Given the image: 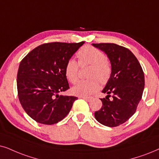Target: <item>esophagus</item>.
Masks as SVG:
<instances>
[{"instance_id":"1","label":"esophagus","mask_w":159,"mask_h":159,"mask_svg":"<svg viewBox=\"0 0 159 159\" xmlns=\"http://www.w3.org/2000/svg\"><path fill=\"white\" fill-rule=\"evenodd\" d=\"M80 98H83L84 100H86V101H88V102L92 101V100L93 99V98H92V97H80Z\"/></svg>"}]
</instances>
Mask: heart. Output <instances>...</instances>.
Returning <instances> with one entry per match:
<instances>
[{
  "label": "heart",
  "mask_w": 159,
  "mask_h": 159,
  "mask_svg": "<svg viewBox=\"0 0 159 159\" xmlns=\"http://www.w3.org/2000/svg\"><path fill=\"white\" fill-rule=\"evenodd\" d=\"M81 65H91L89 77L90 79L80 81L72 89L73 93L80 97H88L99 89V82L105 84L111 75V67L103 52L92 46H86L77 53ZM65 73L67 79L71 84L78 81V65L75 59H70L66 63Z\"/></svg>",
  "instance_id": "1"
}]
</instances>
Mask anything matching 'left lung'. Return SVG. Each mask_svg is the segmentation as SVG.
<instances>
[{"label":"left lung","mask_w":159,"mask_h":159,"mask_svg":"<svg viewBox=\"0 0 159 159\" xmlns=\"http://www.w3.org/2000/svg\"><path fill=\"white\" fill-rule=\"evenodd\" d=\"M103 51L109 59L111 75L102 92L103 106L94 112L100 123L116 127L129 120L135 113L144 88V75L139 62L130 50L114 43L92 44ZM112 99H109L110 94Z\"/></svg>","instance_id":"8db88e82"}]
</instances>
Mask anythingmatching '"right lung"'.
<instances>
[{"instance_id": "right-lung-1", "label": "right lung", "mask_w": 159, "mask_h": 159, "mask_svg": "<svg viewBox=\"0 0 159 159\" xmlns=\"http://www.w3.org/2000/svg\"><path fill=\"white\" fill-rule=\"evenodd\" d=\"M84 43L43 44L21 61L17 76L18 98L25 111L36 122L57 123L78 99L59 93L70 89L65 73L66 63Z\"/></svg>"}]
</instances>
